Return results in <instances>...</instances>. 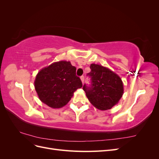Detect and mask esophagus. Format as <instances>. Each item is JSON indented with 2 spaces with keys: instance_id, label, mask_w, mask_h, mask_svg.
<instances>
[{
  "instance_id": "obj_1",
  "label": "esophagus",
  "mask_w": 159,
  "mask_h": 159,
  "mask_svg": "<svg viewBox=\"0 0 159 159\" xmlns=\"http://www.w3.org/2000/svg\"><path fill=\"white\" fill-rule=\"evenodd\" d=\"M80 79H81V82H82V84H84V80H85L84 76V75L81 76V77H80Z\"/></svg>"
}]
</instances>
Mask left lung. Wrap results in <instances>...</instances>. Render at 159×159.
Wrapping results in <instances>:
<instances>
[{
  "instance_id": "8db88e82",
  "label": "left lung",
  "mask_w": 159,
  "mask_h": 159,
  "mask_svg": "<svg viewBox=\"0 0 159 159\" xmlns=\"http://www.w3.org/2000/svg\"><path fill=\"white\" fill-rule=\"evenodd\" d=\"M89 86L84 84L83 89L95 107L99 110L111 109L123 94V84L120 77L111 70L101 65L91 64Z\"/></svg>"
}]
</instances>
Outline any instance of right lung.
<instances>
[{"mask_svg":"<svg viewBox=\"0 0 159 159\" xmlns=\"http://www.w3.org/2000/svg\"><path fill=\"white\" fill-rule=\"evenodd\" d=\"M75 72V67L67 61L54 62L42 69L34 81L35 89L41 102L54 109L66 105L74 91L82 87Z\"/></svg>","mask_w":159,"mask_h":159,"instance_id":"obj_1","label":"right lung"}]
</instances>
